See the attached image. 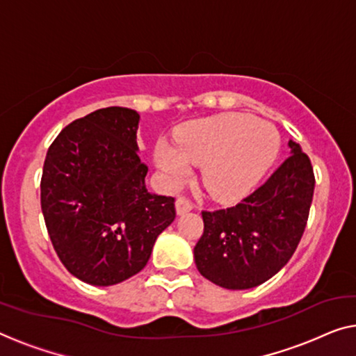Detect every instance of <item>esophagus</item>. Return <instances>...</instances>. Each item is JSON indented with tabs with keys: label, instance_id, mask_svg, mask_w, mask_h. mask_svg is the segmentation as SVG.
<instances>
[{
	"label": "esophagus",
	"instance_id": "esophagus-1",
	"mask_svg": "<svg viewBox=\"0 0 356 356\" xmlns=\"http://www.w3.org/2000/svg\"><path fill=\"white\" fill-rule=\"evenodd\" d=\"M193 209V204L190 203L188 200H185V198H177L176 200V212H177V216H182V214H185V212H188V211H192Z\"/></svg>",
	"mask_w": 356,
	"mask_h": 356
}]
</instances>
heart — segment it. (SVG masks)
<instances>
[{"mask_svg": "<svg viewBox=\"0 0 356 356\" xmlns=\"http://www.w3.org/2000/svg\"><path fill=\"white\" fill-rule=\"evenodd\" d=\"M280 136L272 124L246 113H220L190 121L174 142L158 139L153 161L163 182L177 188L201 166L200 179L212 198L233 203L252 192L272 168Z\"/></svg>", "mask_w": 356, "mask_h": 356, "instance_id": "b5f03b06", "label": "heart"}]
</instances>
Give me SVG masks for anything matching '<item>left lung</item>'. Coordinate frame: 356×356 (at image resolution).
Wrapping results in <instances>:
<instances>
[{"mask_svg":"<svg viewBox=\"0 0 356 356\" xmlns=\"http://www.w3.org/2000/svg\"><path fill=\"white\" fill-rule=\"evenodd\" d=\"M289 156L240 204L203 211L204 232L193 249L198 272L225 289H251L277 275L305 230L315 177L309 156L289 140Z\"/></svg>","mask_w":356,"mask_h":356,"instance_id":"8db88e82","label":"left lung"}]
</instances>
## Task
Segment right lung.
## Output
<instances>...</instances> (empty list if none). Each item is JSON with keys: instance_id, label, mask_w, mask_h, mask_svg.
Returning <instances> with one entry per match:
<instances>
[{"instance_id": "right-lung-1", "label": "right lung", "mask_w": 356, "mask_h": 356, "mask_svg": "<svg viewBox=\"0 0 356 356\" xmlns=\"http://www.w3.org/2000/svg\"><path fill=\"white\" fill-rule=\"evenodd\" d=\"M139 121L131 108L95 110L62 129L47 150L46 229L65 268L88 284L113 286L139 273L176 217L174 198L145 187Z\"/></svg>"}]
</instances>
